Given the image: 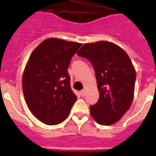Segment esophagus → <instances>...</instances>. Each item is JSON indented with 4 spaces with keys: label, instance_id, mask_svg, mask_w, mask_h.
<instances>
[{
    "label": "esophagus",
    "instance_id": "esophagus-1",
    "mask_svg": "<svg viewBox=\"0 0 156 156\" xmlns=\"http://www.w3.org/2000/svg\"><path fill=\"white\" fill-rule=\"evenodd\" d=\"M85 93H86V89L84 88V89H83L81 91V95L84 96V95H85Z\"/></svg>",
    "mask_w": 156,
    "mask_h": 156
}]
</instances>
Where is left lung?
<instances>
[{
	"label": "left lung",
	"mask_w": 156,
	"mask_h": 156,
	"mask_svg": "<svg viewBox=\"0 0 156 156\" xmlns=\"http://www.w3.org/2000/svg\"><path fill=\"white\" fill-rule=\"evenodd\" d=\"M92 63L99 91L98 102L90 106L96 122L110 126L118 122L133 100L136 73L122 48L108 41L85 44L78 52Z\"/></svg>",
	"instance_id": "8db88e82"
}]
</instances>
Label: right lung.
<instances>
[{"mask_svg": "<svg viewBox=\"0 0 156 156\" xmlns=\"http://www.w3.org/2000/svg\"><path fill=\"white\" fill-rule=\"evenodd\" d=\"M81 45L50 38L30 56L23 74V93L29 109L44 124L61 123L77 100L70 87L68 68Z\"/></svg>", "mask_w": 156, "mask_h": 156, "instance_id": "1", "label": "right lung"}]
</instances>
